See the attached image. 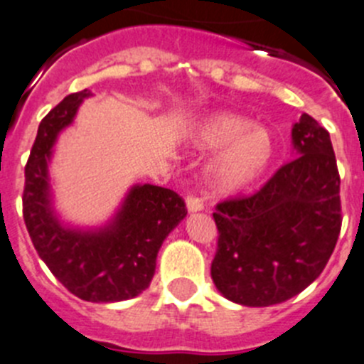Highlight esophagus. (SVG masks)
<instances>
[{"instance_id":"esophagus-1","label":"esophagus","mask_w":364,"mask_h":364,"mask_svg":"<svg viewBox=\"0 0 364 364\" xmlns=\"http://www.w3.org/2000/svg\"><path fill=\"white\" fill-rule=\"evenodd\" d=\"M186 210H188V213H197V211H203L204 210L203 200L196 196H188L186 197Z\"/></svg>"}]
</instances>
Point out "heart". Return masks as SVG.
Wrapping results in <instances>:
<instances>
[{
    "label": "heart",
    "mask_w": 364,
    "mask_h": 364,
    "mask_svg": "<svg viewBox=\"0 0 364 364\" xmlns=\"http://www.w3.org/2000/svg\"><path fill=\"white\" fill-rule=\"evenodd\" d=\"M192 144L199 149L221 147L210 160L206 172L211 188L222 193L252 185L276 156V140L270 129L231 112L204 117L193 129Z\"/></svg>",
    "instance_id": "1"
}]
</instances>
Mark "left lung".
Returning <instances> with one entry per match:
<instances>
[{"instance_id": "1", "label": "left lung", "mask_w": 364, "mask_h": 364, "mask_svg": "<svg viewBox=\"0 0 364 364\" xmlns=\"http://www.w3.org/2000/svg\"><path fill=\"white\" fill-rule=\"evenodd\" d=\"M294 160L245 199L217 204L211 279L228 301L267 308L322 274L341 229L340 174L329 132L308 114L291 128Z\"/></svg>"}]
</instances>
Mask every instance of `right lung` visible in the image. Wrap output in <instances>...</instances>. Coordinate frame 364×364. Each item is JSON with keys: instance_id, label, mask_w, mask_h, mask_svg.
<instances>
[{"instance_id": "right-lung-1", "label": "right lung", "mask_w": 364, "mask_h": 364, "mask_svg": "<svg viewBox=\"0 0 364 364\" xmlns=\"http://www.w3.org/2000/svg\"><path fill=\"white\" fill-rule=\"evenodd\" d=\"M90 96L87 88L70 94L42 119L24 168V224L41 259L70 294L87 302H121L149 288L158 250L186 208L176 192L146 183L128 190L107 224L80 228L60 218L49 176L53 146Z\"/></svg>"}]
</instances>
